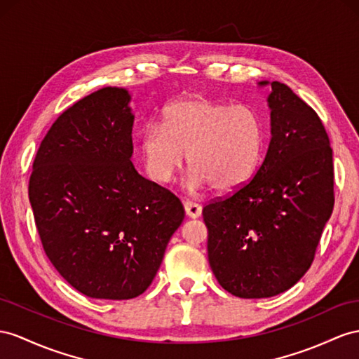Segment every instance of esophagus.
I'll use <instances>...</instances> for the list:
<instances>
[{"label": "esophagus", "mask_w": 359, "mask_h": 359, "mask_svg": "<svg viewBox=\"0 0 359 359\" xmlns=\"http://www.w3.org/2000/svg\"><path fill=\"white\" fill-rule=\"evenodd\" d=\"M183 208H185V214L189 218H198L201 215V206L194 201H183Z\"/></svg>", "instance_id": "1"}]
</instances>
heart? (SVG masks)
Instances as JSON below:
<instances>
[{
  "instance_id": "heart-1",
  "label": "heart",
  "mask_w": 359,
  "mask_h": 359,
  "mask_svg": "<svg viewBox=\"0 0 359 359\" xmlns=\"http://www.w3.org/2000/svg\"><path fill=\"white\" fill-rule=\"evenodd\" d=\"M262 149L264 126L252 107L200 97L171 104L162 126H147L141 136L144 168L156 183L170 182L188 153L189 189L243 188L258 168Z\"/></svg>"
}]
</instances>
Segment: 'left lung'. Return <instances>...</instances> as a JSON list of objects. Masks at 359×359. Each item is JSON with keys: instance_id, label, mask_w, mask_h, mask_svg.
I'll list each match as a JSON object with an SVG mask.
<instances>
[{"instance_id": "8db88e82", "label": "left lung", "mask_w": 359, "mask_h": 359, "mask_svg": "<svg viewBox=\"0 0 359 359\" xmlns=\"http://www.w3.org/2000/svg\"><path fill=\"white\" fill-rule=\"evenodd\" d=\"M271 86L270 144L253 179L203 208L208 258L218 283L236 297L290 290L314 261L334 209V163L318 115L279 81Z\"/></svg>"}]
</instances>
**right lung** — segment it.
<instances>
[{"label": "right lung", "mask_w": 359, "mask_h": 359, "mask_svg": "<svg viewBox=\"0 0 359 359\" xmlns=\"http://www.w3.org/2000/svg\"><path fill=\"white\" fill-rule=\"evenodd\" d=\"M132 94L106 86L65 110L43 137L29 198L43 250L71 287L127 300L150 287L180 200L132 163Z\"/></svg>", "instance_id": "obj_1"}]
</instances>
